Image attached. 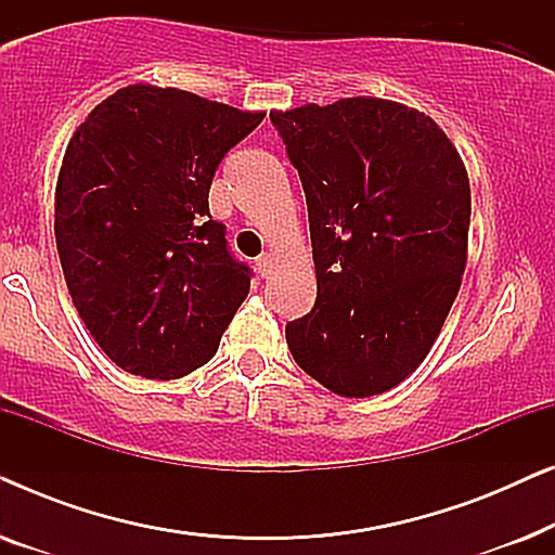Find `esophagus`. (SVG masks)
Instances as JSON below:
<instances>
[{"instance_id": "1", "label": "esophagus", "mask_w": 555, "mask_h": 555, "mask_svg": "<svg viewBox=\"0 0 555 555\" xmlns=\"http://www.w3.org/2000/svg\"><path fill=\"white\" fill-rule=\"evenodd\" d=\"M272 270V255H260L257 257V272H260L262 278H268Z\"/></svg>"}]
</instances>
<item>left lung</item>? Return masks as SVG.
I'll use <instances>...</instances> for the list:
<instances>
[{"mask_svg":"<svg viewBox=\"0 0 555 555\" xmlns=\"http://www.w3.org/2000/svg\"><path fill=\"white\" fill-rule=\"evenodd\" d=\"M308 202L318 298L285 325L298 366L340 397L424 361L467 262L469 179L442 128L382 98L270 113Z\"/></svg>","mask_w":555,"mask_h":555,"instance_id":"obj_1","label":"left lung"}]
</instances>
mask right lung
I'll use <instances>...</instances> for the list:
<instances>
[{
	"instance_id": "add662e5",
	"label": "right lung",
	"mask_w": 555,
	"mask_h": 555,
	"mask_svg": "<svg viewBox=\"0 0 555 555\" xmlns=\"http://www.w3.org/2000/svg\"><path fill=\"white\" fill-rule=\"evenodd\" d=\"M262 118L186 90L128 86L67 143L55 189L60 264L90 336L128 374H192L247 298L253 270L211 219L209 186Z\"/></svg>"
}]
</instances>
